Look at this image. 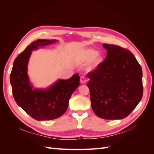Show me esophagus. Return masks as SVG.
<instances>
[{"label": "esophagus", "mask_w": 154, "mask_h": 154, "mask_svg": "<svg viewBox=\"0 0 154 154\" xmlns=\"http://www.w3.org/2000/svg\"><path fill=\"white\" fill-rule=\"evenodd\" d=\"M80 82H81V83H82V84L85 83H86V79H85V77H81Z\"/></svg>", "instance_id": "34e87169"}]
</instances>
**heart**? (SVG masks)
<instances>
[{
	"label": "heart",
	"mask_w": 154,
	"mask_h": 154,
	"mask_svg": "<svg viewBox=\"0 0 154 154\" xmlns=\"http://www.w3.org/2000/svg\"><path fill=\"white\" fill-rule=\"evenodd\" d=\"M77 60L81 63L89 62L87 67L88 71H93L102 63L103 57L99 51L92 48H85L81 49L77 54Z\"/></svg>",
	"instance_id": "obj_1"
}]
</instances>
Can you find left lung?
I'll use <instances>...</instances> for the list:
<instances>
[{
	"label": "left lung",
	"mask_w": 154,
	"mask_h": 154,
	"mask_svg": "<svg viewBox=\"0 0 154 154\" xmlns=\"http://www.w3.org/2000/svg\"><path fill=\"white\" fill-rule=\"evenodd\" d=\"M103 45L107 50L106 58L87 75L91 106L101 119H122L142 98V67L129 50L116 45Z\"/></svg>",
	"instance_id": "left-lung-1"
}]
</instances>
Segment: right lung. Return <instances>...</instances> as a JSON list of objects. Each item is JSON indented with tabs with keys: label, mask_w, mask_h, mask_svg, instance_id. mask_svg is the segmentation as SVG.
<instances>
[{
	"label": "right lung",
	"mask_w": 154,
	"mask_h": 154,
	"mask_svg": "<svg viewBox=\"0 0 154 154\" xmlns=\"http://www.w3.org/2000/svg\"><path fill=\"white\" fill-rule=\"evenodd\" d=\"M57 40L38 39L15 59L10 76L14 99L18 105L35 120H54L66 112L69 100L79 86L77 73L68 79H57L46 88L34 87L28 74L32 51L56 43Z\"/></svg>",
	"instance_id": "right-lung-1"
}]
</instances>
